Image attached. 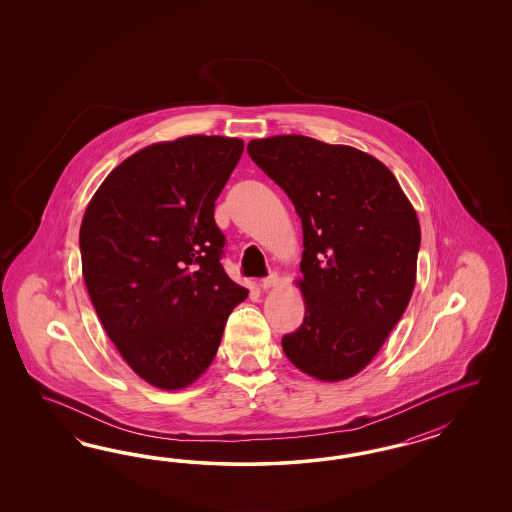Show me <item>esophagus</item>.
<instances>
[{"mask_svg": "<svg viewBox=\"0 0 512 512\" xmlns=\"http://www.w3.org/2000/svg\"><path fill=\"white\" fill-rule=\"evenodd\" d=\"M279 276L276 272H272V274H268L266 278L261 279V287L263 289H270V287H276L278 285Z\"/></svg>", "mask_w": 512, "mask_h": 512, "instance_id": "esophagus-1", "label": "esophagus"}]
</instances>
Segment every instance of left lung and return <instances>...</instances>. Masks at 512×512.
I'll list each match as a JSON object with an SVG mask.
<instances>
[{
    "label": "left lung",
    "instance_id": "obj_1",
    "mask_svg": "<svg viewBox=\"0 0 512 512\" xmlns=\"http://www.w3.org/2000/svg\"><path fill=\"white\" fill-rule=\"evenodd\" d=\"M248 154L295 204L306 315L281 347L319 381L357 375L407 308L417 278L419 217L370 154L304 135L251 140Z\"/></svg>",
    "mask_w": 512,
    "mask_h": 512
}]
</instances>
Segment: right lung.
Returning <instances> with one entry per match:
<instances>
[{
    "instance_id": "add662e5",
    "label": "right lung",
    "mask_w": 512,
    "mask_h": 512,
    "mask_svg": "<svg viewBox=\"0 0 512 512\" xmlns=\"http://www.w3.org/2000/svg\"><path fill=\"white\" fill-rule=\"evenodd\" d=\"M244 142L193 135L127 157L80 225L82 276L99 321L150 385H191L216 357L248 289L227 276L214 206Z\"/></svg>"
}]
</instances>
